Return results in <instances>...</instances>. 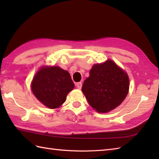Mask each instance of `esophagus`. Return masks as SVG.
<instances>
[{
    "mask_svg": "<svg viewBox=\"0 0 159 159\" xmlns=\"http://www.w3.org/2000/svg\"><path fill=\"white\" fill-rule=\"evenodd\" d=\"M76 87H77L78 89H81V87H82V83L81 82H79V83H76Z\"/></svg>",
    "mask_w": 159,
    "mask_h": 159,
    "instance_id": "34e87169",
    "label": "esophagus"
}]
</instances>
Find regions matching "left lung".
Instances as JSON below:
<instances>
[{"label":"left lung","instance_id":"obj_1","mask_svg":"<svg viewBox=\"0 0 159 159\" xmlns=\"http://www.w3.org/2000/svg\"><path fill=\"white\" fill-rule=\"evenodd\" d=\"M128 89L127 74L111 60L94 65L82 87L89 104L99 113L116 109L126 97Z\"/></svg>","mask_w":159,"mask_h":159}]
</instances>
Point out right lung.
Instances as JSON below:
<instances>
[{"label": "right lung", "mask_w": 159, "mask_h": 159, "mask_svg": "<svg viewBox=\"0 0 159 159\" xmlns=\"http://www.w3.org/2000/svg\"><path fill=\"white\" fill-rule=\"evenodd\" d=\"M74 87L69 72L59 67H42L33 79V94L50 109L59 107Z\"/></svg>", "instance_id": "add662e5"}]
</instances>
